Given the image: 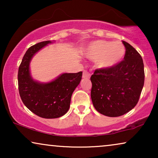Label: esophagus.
Instances as JSON below:
<instances>
[{
  "label": "esophagus",
  "instance_id": "esophagus-1",
  "mask_svg": "<svg viewBox=\"0 0 158 158\" xmlns=\"http://www.w3.org/2000/svg\"><path fill=\"white\" fill-rule=\"evenodd\" d=\"M90 73H88V71L84 70V71H83V78L88 79V78H90Z\"/></svg>",
  "mask_w": 158,
  "mask_h": 158
}]
</instances>
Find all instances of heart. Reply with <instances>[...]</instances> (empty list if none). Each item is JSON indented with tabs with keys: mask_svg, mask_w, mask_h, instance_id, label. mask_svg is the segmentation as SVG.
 <instances>
[{
	"mask_svg": "<svg viewBox=\"0 0 158 158\" xmlns=\"http://www.w3.org/2000/svg\"><path fill=\"white\" fill-rule=\"evenodd\" d=\"M126 49L119 42L94 41L88 45L85 55L88 59L96 61L98 67L102 69L112 68L124 58Z\"/></svg>",
	"mask_w": 158,
	"mask_h": 158,
	"instance_id": "heart-1",
	"label": "heart"
}]
</instances>
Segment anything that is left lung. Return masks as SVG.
Masks as SVG:
<instances>
[{
  "mask_svg": "<svg viewBox=\"0 0 158 158\" xmlns=\"http://www.w3.org/2000/svg\"><path fill=\"white\" fill-rule=\"evenodd\" d=\"M126 52L124 60L112 68L99 69L90 77L91 100L103 115H124L137 105L144 86V63L134 47L123 41Z\"/></svg>",
  "mask_w": 158,
  "mask_h": 158,
  "instance_id": "8db88e82",
  "label": "left lung"
}]
</instances>
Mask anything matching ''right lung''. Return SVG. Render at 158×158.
Returning <instances> with one entry per match:
<instances>
[{
  "label": "right lung",
  "instance_id": "obj_1",
  "mask_svg": "<svg viewBox=\"0 0 158 158\" xmlns=\"http://www.w3.org/2000/svg\"><path fill=\"white\" fill-rule=\"evenodd\" d=\"M52 43L42 42L28 49L19 66V91L23 104L36 115L55 118L65 114L70 108L71 96L81 83L83 73H62L48 83H40L31 77L30 62L41 49Z\"/></svg>",
  "mask_w": 158,
  "mask_h": 158
}]
</instances>
